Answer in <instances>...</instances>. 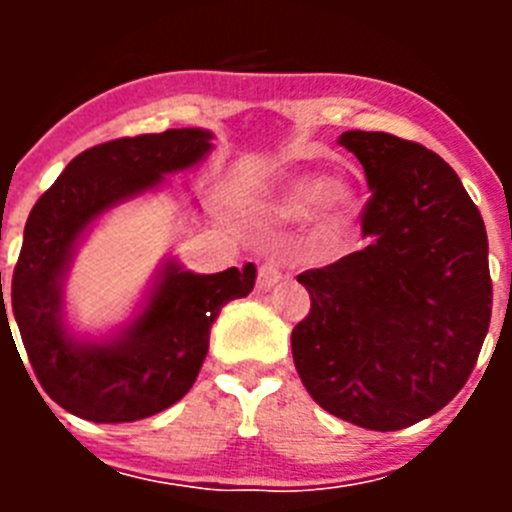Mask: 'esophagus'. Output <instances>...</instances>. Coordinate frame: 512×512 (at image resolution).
Masks as SVG:
<instances>
[{"instance_id":"34e87169","label":"esophagus","mask_w":512,"mask_h":512,"mask_svg":"<svg viewBox=\"0 0 512 512\" xmlns=\"http://www.w3.org/2000/svg\"><path fill=\"white\" fill-rule=\"evenodd\" d=\"M282 277H284L282 264H279V261H274V259H266L264 264L259 266V279H256V287L264 289V292H266V289L274 287V284H277Z\"/></svg>"}]
</instances>
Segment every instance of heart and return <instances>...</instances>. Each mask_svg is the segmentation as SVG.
<instances>
[{
  "label": "heart",
  "instance_id": "heart-1",
  "mask_svg": "<svg viewBox=\"0 0 512 512\" xmlns=\"http://www.w3.org/2000/svg\"><path fill=\"white\" fill-rule=\"evenodd\" d=\"M359 197L348 184H330V179L318 174L297 176L289 182L279 200V215L300 220L315 212V225L323 238H338L356 215Z\"/></svg>",
  "mask_w": 512,
  "mask_h": 512
}]
</instances>
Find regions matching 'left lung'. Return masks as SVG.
<instances>
[{
	"instance_id": "8db88e82",
	"label": "left lung",
	"mask_w": 512,
	"mask_h": 512,
	"mask_svg": "<svg viewBox=\"0 0 512 512\" xmlns=\"http://www.w3.org/2000/svg\"><path fill=\"white\" fill-rule=\"evenodd\" d=\"M364 166L366 246L302 271L310 312L292 330L305 390L336 418L400 431L467 384L492 315L487 230L438 153L390 133L338 140Z\"/></svg>"
}]
</instances>
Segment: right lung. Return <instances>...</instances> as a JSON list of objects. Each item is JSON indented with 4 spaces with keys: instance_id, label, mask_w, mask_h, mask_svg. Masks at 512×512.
Masks as SVG:
<instances>
[{
    "instance_id": "add662e5",
    "label": "right lung",
    "mask_w": 512,
    "mask_h": 512,
    "mask_svg": "<svg viewBox=\"0 0 512 512\" xmlns=\"http://www.w3.org/2000/svg\"><path fill=\"white\" fill-rule=\"evenodd\" d=\"M210 140V130L182 128L99 143L30 210L9 300L35 377L63 410L92 423H133L171 408L200 374L220 307L256 284L253 264L194 274L169 261L143 310L107 341H79L63 323V279L84 230L164 174L200 164ZM4 305L0 274V328L9 330Z\"/></svg>"
}]
</instances>
